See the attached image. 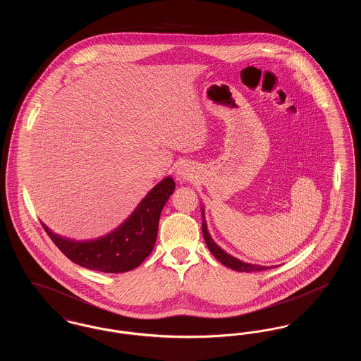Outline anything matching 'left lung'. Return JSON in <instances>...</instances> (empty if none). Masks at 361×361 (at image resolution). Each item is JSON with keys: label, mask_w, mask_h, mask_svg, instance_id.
<instances>
[{"label": "left lung", "mask_w": 361, "mask_h": 361, "mask_svg": "<svg viewBox=\"0 0 361 361\" xmlns=\"http://www.w3.org/2000/svg\"><path fill=\"white\" fill-rule=\"evenodd\" d=\"M202 214H203V218H204V211L202 209ZM203 237L206 240L207 246L209 249V252L214 255V257L216 258L219 262H222L226 267L234 269V271H240V272H257V271H265V269H269L272 267H261V265H253V264H247V262H243L240 261L237 258L231 257L230 255H227L224 250H222L212 238L209 237V233L207 230L206 221L203 219Z\"/></svg>", "instance_id": "1"}]
</instances>
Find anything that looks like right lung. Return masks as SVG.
I'll return each mask as SVG.
<instances>
[{"label": "right lung", "instance_id": "right-lung-1", "mask_svg": "<svg viewBox=\"0 0 361 361\" xmlns=\"http://www.w3.org/2000/svg\"><path fill=\"white\" fill-rule=\"evenodd\" d=\"M176 184L166 177L139 203L131 216L115 231L89 242L62 238L42 224L58 249L84 268L105 274L128 272L139 267L154 247L161 211L171 197Z\"/></svg>", "mask_w": 361, "mask_h": 361}]
</instances>
